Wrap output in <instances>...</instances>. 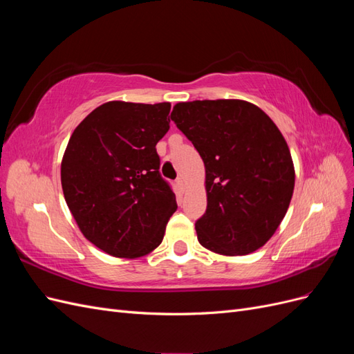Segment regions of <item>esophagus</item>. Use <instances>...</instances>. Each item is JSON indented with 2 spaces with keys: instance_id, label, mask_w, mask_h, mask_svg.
Returning <instances> with one entry per match:
<instances>
[{
  "instance_id": "obj_1",
  "label": "esophagus",
  "mask_w": 354,
  "mask_h": 354,
  "mask_svg": "<svg viewBox=\"0 0 354 354\" xmlns=\"http://www.w3.org/2000/svg\"><path fill=\"white\" fill-rule=\"evenodd\" d=\"M176 185H177V187H178V189L183 190V189H185V178H183V177H177V180H176Z\"/></svg>"
}]
</instances>
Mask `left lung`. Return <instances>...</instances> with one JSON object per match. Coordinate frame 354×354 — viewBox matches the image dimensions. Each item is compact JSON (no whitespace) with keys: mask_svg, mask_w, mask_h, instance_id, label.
<instances>
[{"mask_svg":"<svg viewBox=\"0 0 354 354\" xmlns=\"http://www.w3.org/2000/svg\"><path fill=\"white\" fill-rule=\"evenodd\" d=\"M171 120L205 165L199 243L230 257L261 248L283 220L295 185L279 128L259 106L234 99L177 103Z\"/></svg>","mask_w":354,"mask_h":354,"instance_id":"left-lung-1","label":"left lung"}]
</instances>
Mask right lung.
I'll return each instance as SVG.
<instances>
[{"instance_id": "obj_1", "label": "right lung", "mask_w": 354, "mask_h": 354, "mask_svg": "<svg viewBox=\"0 0 354 354\" xmlns=\"http://www.w3.org/2000/svg\"><path fill=\"white\" fill-rule=\"evenodd\" d=\"M171 104L108 102L75 128L62 159V189L80 230L120 259L152 252L177 209L160 177L156 143Z\"/></svg>"}]
</instances>
